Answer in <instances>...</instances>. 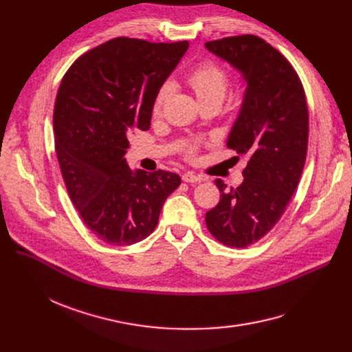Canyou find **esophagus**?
<instances>
[{
    "label": "esophagus",
    "mask_w": 352,
    "mask_h": 352,
    "mask_svg": "<svg viewBox=\"0 0 352 352\" xmlns=\"http://www.w3.org/2000/svg\"><path fill=\"white\" fill-rule=\"evenodd\" d=\"M206 178L202 177V175H195L194 173H186L182 175V181H186V182H201V181H204Z\"/></svg>",
    "instance_id": "34e87169"
}]
</instances>
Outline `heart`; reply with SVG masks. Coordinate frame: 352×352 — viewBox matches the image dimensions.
<instances>
[{
	"instance_id": "b5f03b06",
	"label": "heart",
	"mask_w": 352,
	"mask_h": 352,
	"mask_svg": "<svg viewBox=\"0 0 352 352\" xmlns=\"http://www.w3.org/2000/svg\"><path fill=\"white\" fill-rule=\"evenodd\" d=\"M187 81L195 91L199 102H204L208 100L223 101L228 89L227 71L223 67H219L218 64L211 61L201 63L194 69H191L187 76ZM171 92H173L171 82H164L160 87L154 100V105H153L154 114L161 113L162 107L165 105L166 100L170 98ZM197 148H198V142L191 141L187 146V154L194 155L197 153Z\"/></svg>"
}]
</instances>
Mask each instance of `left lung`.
Instances as JSON below:
<instances>
[{
  "label": "left lung",
  "mask_w": 352,
  "mask_h": 352,
  "mask_svg": "<svg viewBox=\"0 0 352 352\" xmlns=\"http://www.w3.org/2000/svg\"><path fill=\"white\" fill-rule=\"evenodd\" d=\"M206 47L247 81L227 146L250 158L239 187L215 179L219 202L206 224L219 243L245 248L274 228L297 190L308 146L305 91L291 63L260 36H227Z\"/></svg>",
  "instance_id": "left-lung-1"
}]
</instances>
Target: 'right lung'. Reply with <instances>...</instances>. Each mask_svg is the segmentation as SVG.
I'll list each match as a JSON object with an SVG mask.
<instances>
[{
  "mask_svg": "<svg viewBox=\"0 0 352 352\" xmlns=\"http://www.w3.org/2000/svg\"><path fill=\"white\" fill-rule=\"evenodd\" d=\"M188 41L118 36L82 54L63 77L54 107L55 153L68 195L84 224L109 245L150 235L178 174L133 171L124 155L133 129L151 125L157 91Z\"/></svg>",
  "mask_w": 352,
  "mask_h": 352,
  "instance_id": "add662e5",
  "label": "right lung"
}]
</instances>
